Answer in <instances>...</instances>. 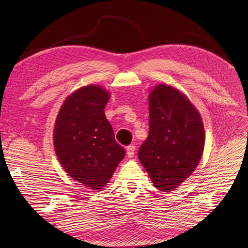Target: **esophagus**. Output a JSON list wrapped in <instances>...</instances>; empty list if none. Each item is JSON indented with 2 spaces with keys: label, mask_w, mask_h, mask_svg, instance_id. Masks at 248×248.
Here are the masks:
<instances>
[{
  "label": "esophagus",
  "mask_w": 248,
  "mask_h": 248,
  "mask_svg": "<svg viewBox=\"0 0 248 248\" xmlns=\"http://www.w3.org/2000/svg\"><path fill=\"white\" fill-rule=\"evenodd\" d=\"M135 154V146L134 145H130L127 147V155L129 157H133Z\"/></svg>",
  "instance_id": "esophagus-1"
}]
</instances>
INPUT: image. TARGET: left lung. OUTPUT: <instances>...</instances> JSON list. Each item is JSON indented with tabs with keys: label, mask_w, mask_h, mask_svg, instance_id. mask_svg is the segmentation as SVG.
Masks as SVG:
<instances>
[{
	"label": "left lung",
	"mask_w": 248,
	"mask_h": 248,
	"mask_svg": "<svg viewBox=\"0 0 248 248\" xmlns=\"http://www.w3.org/2000/svg\"><path fill=\"white\" fill-rule=\"evenodd\" d=\"M204 146L200 114L171 86L160 84L149 94V134L139 159L162 192L179 186L197 167Z\"/></svg>",
	"instance_id": "left-lung-1"
}]
</instances>
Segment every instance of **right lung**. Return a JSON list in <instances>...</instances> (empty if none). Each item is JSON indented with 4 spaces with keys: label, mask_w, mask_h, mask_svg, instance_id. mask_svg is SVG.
Returning <instances> with one entry per match:
<instances>
[{
    "label": "right lung",
    "mask_w": 248,
    "mask_h": 248,
    "mask_svg": "<svg viewBox=\"0 0 248 248\" xmlns=\"http://www.w3.org/2000/svg\"><path fill=\"white\" fill-rule=\"evenodd\" d=\"M109 99L101 86L78 88L62 105L54 125V148L62 166L76 181L101 189L124 159L104 108Z\"/></svg>",
    "instance_id": "right-lung-1"
}]
</instances>
